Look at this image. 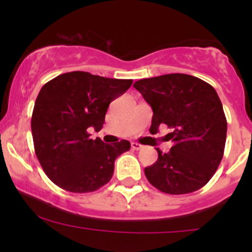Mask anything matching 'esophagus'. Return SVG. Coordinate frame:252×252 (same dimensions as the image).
<instances>
[{
  "mask_svg": "<svg viewBox=\"0 0 252 252\" xmlns=\"http://www.w3.org/2000/svg\"><path fill=\"white\" fill-rule=\"evenodd\" d=\"M142 144L137 143V142H131V148L135 149V150H140L141 148H142Z\"/></svg>",
  "mask_w": 252,
  "mask_h": 252,
  "instance_id": "34e87169",
  "label": "esophagus"
}]
</instances>
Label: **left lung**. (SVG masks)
I'll return each mask as SVG.
<instances>
[{
    "label": "left lung",
    "instance_id": "obj_1",
    "mask_svg": "<svg viewBox=\"0 0 252 252\" xmlns=\"http://www.w3.org/2000/svg\"><path fill=\"white\" fill-rule=\"evenodd\" d=\"M134 88L152 106L150 132L160 124L173 130L168 153L144 168L155 189L167 194H187L211 180L224 155L227 122L220 99L209 83L184 73L137 80Z\"/></svg>",
    "mask_w": 252,
    "mask_h": 252
}]
</instances>
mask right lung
<instances>
[{
  "label": "right lung",
  "instance_id": "1",
  "mask_svg": "<svg viewBox=\"0 0 252 252\" xmlns=\"http://www.w3.org/2000/svg\"><path fill=\"white\" fill-rule=\"evenodd\" d=\"M131 84V79L74 71L40 90L31 123L34 150L43 172L60 189L89 193L111 180L115 160L128 152L130 142L105 144L98 137L92 140L89 130L102 129L109 104Z\"/></svg>",
  "mask_w": 252,
  "mask_h": 252
}]
</instances>
